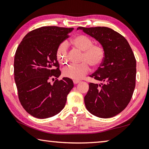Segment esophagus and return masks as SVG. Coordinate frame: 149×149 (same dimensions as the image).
Listing matches in <instances>:
<instances>
[{
	"label": "esophagus",
	"mask_w": 149,
	"mask_h": 149,
	"mask_svg": "<svg viewBox=\"0 0 149 149\" xmlns=\"http://www.w3.org/2000/svg\"><path fill=\"white\" fill-rule=\"evenodd\" d=\"M73 82H74V84H79V83L80 82V81L79 80H74L73 81Z\"/></svg>",
	"instance_id": "esophagus-1"
}]
</instances>
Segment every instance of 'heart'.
Wrapping results in <instances>:
<instances>
[{
    "label": "heart",
    "mask_w": 149,
    "mask_h": 149,
    "mask_svg": "<svg viewBox=\"0 0 149 149\" xmlns=\"http://www.w3.org/2000/svg\"><path fill=\"white\" fill-rule=\"evenodd\" d=\"M75 48L83 51L79 64H70L62 70L63 75L77 80L84 77L90 70L89 65L98 68L102 64L105 58V49L100 44H93L91 38L85 35H77L70 41ZM68 45L67 42H62L56 50V58L60 64H67L68 59Z\"/></svg>",
    "instance_id": "obj_1"
}]
</instances>
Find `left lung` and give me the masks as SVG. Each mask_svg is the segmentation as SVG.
<instances>
[{"label":"left lung","mask_w":149,"mask_h":149,"mask_svg":"<svg viewBox=\"0 0 149 149\" xmlns=\"http://www.w3.org/2000/svg\"><path fill=\"white\" fill-rule=\"evenodd\" d=\"M105 49L102 64L91 77L101 82L89 83L84 100L87 110L96 116H115L127 107L135 87L136 60L127 40L107 27H79Z\"/></svg>","instance_id":"8db88e82"}]
</instances>
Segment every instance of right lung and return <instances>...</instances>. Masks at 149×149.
Returning a JSON list of instances; mask_svg holds the SVG:
<instances>
[{
	"mask_svg": "<svg viewBox=\"0 0 149 149\" xmlns=\"http://www.w3.org/2000/svg\"><path fill=\"white\" fill-rule=\"evenodd\" d=\"M73 28L43 26L29 32L14 56V79L19 102L27 112L40 119L54 116L64 108L74 87L71 79L58 78L61 72L56 50ZM55 78L54 84L49 80Z\"/></svg>",
	"mask_w": 149,
	"mask_h": 149,
	"instance_id": "obj_1",
	"label": "right lung"
}]
</instances>
